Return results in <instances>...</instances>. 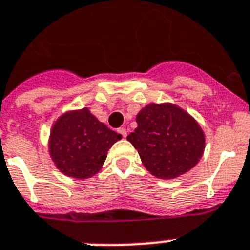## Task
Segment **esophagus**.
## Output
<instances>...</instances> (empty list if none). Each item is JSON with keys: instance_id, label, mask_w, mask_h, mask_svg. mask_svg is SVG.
Instances as JSON below:
<instances>
[{"instance_id": "34e87169", "label": "esophagus", "mask_w": 250, "mask_h": 250, "mask_svg": "<svg viewBox=\"0 0 250 250\" xmlns=\"http://www.w3.org/2000/svg\"><path fill=\"white\" fill-rule=\"evenodd\" d=\"M118 133H121L123 137H125V136H127V131H125V128H118Z\"/></svg>"}]
</instances>
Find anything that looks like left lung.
I'll return each instance as SVG.
<instances>
[{"instance_id": "left-lung-1", "label": "left lung", "mask_w": 250, "mask_h": 250, "mask_svg": "<svg viewBox=\"0 0 250 250\" xmlns=\"http://www.w3.org/2000/svg\"><path fill=\"white\" fill-rule=\"evenodd\" d=\"M137 128L127 140L150 173L162 180L180 177L195 167L206 149L198 122L171 103L146 105L136 115Z\"/></svg>"}]
</instances>
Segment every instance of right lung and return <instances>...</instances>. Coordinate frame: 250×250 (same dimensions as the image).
<instances>
[{
    "mask_svg": "<svg viewBox=\"0 0 250 250\" xmlns=\"http://www.w3.org/2000/svg\"><path fill=\"white\" fill-rule=\"evenodd\" d=\"M122 135L111 131L88 107L69 110L52 125L48 151L59 171L68 177L90 178L100 171L107 150Z\"/></svg>",
    "mask_w": 250,
    "mask_h": 250,
    "instance_id": "obj_1",
    "label": "right lung"
}]
</instances>
